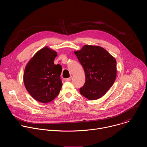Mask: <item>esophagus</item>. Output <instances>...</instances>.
I'll return each instance as SVG.
<instances>
[{
  "label": "esophagus",
  "mask_w": 147,
  "mask_h": 147,
  "mask_svg": "<svg viewBox=\"0 0 147 147\" xmlns=\"http://www.w3.org/2000/svg\"><path fill=\"white\" fill-rule=\"evenodd\" d=\"M71 78H72V77L71 76V77H70L69 78H66L65 79V80L66 81H70L71 80Z\"/></svg>",
  "instance_id": "esophagus-1"
}]
</instances>
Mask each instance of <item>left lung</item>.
Wrapping results in <instances>:
<instances>
[{
	"instance_id": "left-lung-1",
	"label": "left lung",
	"mask_w": 147,
	"mask_h": 147,
	"mask_svg": "<svg viewBox=\"0 0 147 147\" xmlns=\"http://www.w3.org/2000/svg\"><path fill=\"white\" fill-rule=\"evenodd\" d=\"M74 53L86 75L84 84L80 88V94L89 100L100 98L107 93L115 81V58L98 46L85 45Z\"/></svg>"
}]
</instances>
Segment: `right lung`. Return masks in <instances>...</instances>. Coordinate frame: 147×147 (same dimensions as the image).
I'll return each mask as SVG.
<instances>
[{
    "label": "right lung",
    "instance_id": "obj_1",
    "mask_svg": "<svg viewBox=\"0 0 147 147\" xmlns=\"http://www.w3.org/2000/svg\"><path fill=\"white\" fill-rule=\"evenodd\" d=\"M57 52L48 47L37 52L27 63L24 73L26 90L36 100L48 103L59 94L62 86V67L54 65Z\"/></svg>",
    "mask_w": 147,
    "mask_h": 147
}]
</instances>
